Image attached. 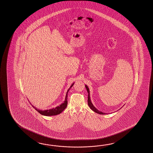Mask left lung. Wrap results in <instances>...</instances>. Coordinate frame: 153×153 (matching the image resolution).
Instances as JSON below:
<instances>
[{"label":"left lung","mask_w":153,"mask_h":153,"mask_svg":"<svg viewBox=\"0 0 153 153\" xmlns=\"http://www.w3.org/2000/svg\"><path fill=\"white\" fill-rule=\"evenodd\" d=\"M85 88H86L88 92V106L90 107V108H91L92 111H94V112H96V113H98V114H102V115L107 114V113H103V112H102L101 111H98L97 108L94 107V105H93V104L91 102L90 96V90H89V88H88V86L86 85H85Z\"/></svg>","instance_id":"8db88e82"}]
</instances>
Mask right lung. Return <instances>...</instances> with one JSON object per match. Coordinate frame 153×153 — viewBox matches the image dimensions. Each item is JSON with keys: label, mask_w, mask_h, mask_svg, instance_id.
I'll return each instance as SVG.
<instances>
[{"label": "right lung", "mask_w": 153, "mask_h": 153, "mask_svg": "<svg viewBox=\"0 0 153 153\" xmlns=\"http://www.w3.org/2000/svg\"><path fill=\"white\" fill-rule=\"evenodd\" d=\"M74 84V82H73L72 84V85L71 86V87L68 88V91L65 94V100L64 102L62 103V104H60L59 106H57L55 108H51L49 109H46V110H40L39 109H37L34 106L32 105L34 108H35L36 111H38V112H39V113L42 114V115L44 116H53V115H58L60 113H61L65 109L67 105V97H68V92L69 90H70V88H72V86H73V85ZM30 102V101H29Z\"/></svg>", "instance_id": "1"}]
</instances>
